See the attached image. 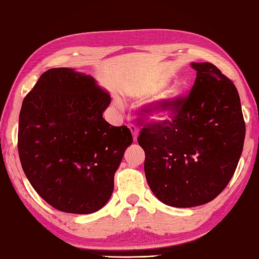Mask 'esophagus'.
Instances as JSON below:
<instances>
[{
  "instance_id": "34e87169",
  "label": "esophagus",
  "mask_w": 259,
  "mask_h": 259,
  "mask_svg": "<svg viewBox=\"0 0 259 259\" xmlns=\"http://www.w3.org/2000/svg\"><path fill=\"white\" fill-rule=\"evenodd\" d=\"M128 126H129V129L131 131V134H133L134 140L137 141V138H138V129H137L134 124H129Z\"/></svg>"
}]
</instances>
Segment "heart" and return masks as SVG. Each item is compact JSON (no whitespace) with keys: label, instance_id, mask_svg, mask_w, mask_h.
<instances>
[{"label":"heart","instance_id":"heart-1","mask_svg":"<svg viewBox=\"0 0 259 259\" xmlns=\"http://www.w3.org/2000/svg\"><path fill=\"white\" fill-rule=\"evenodd\" d=\"M165 85L166 82H160L158 85L146 90L145 92L141 94L144 98H148V96L157 93L153 99H151L150 105L148 106V109L146 110L145 113L146 118L149 122L161 123L167 119H169V116L174 112L177 103H179V101L184 94V86H182L180 84H175L173 86H170L169 89L161 91L160 93L159 91L163 89ZM158 92L159 94L158 93Z\"/></svg>","mask_w":259,"mask_h":259}]
</instances>
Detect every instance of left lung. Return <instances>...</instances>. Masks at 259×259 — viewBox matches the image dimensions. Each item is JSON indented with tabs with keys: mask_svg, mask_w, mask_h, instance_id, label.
Segmentation results:
<instances>
[{
	"mask_svg": "<svg viewBox=\"0 0 259 259\" xmlns=\"http://www.w3.org/2000/svg\"><path fill=\"white\" fill-rule=\"evenodd\" d=\"M193 88L171 120L141 129L145 174L150 190L166 205L192 207L219 195L237 168L246 126L239 94L211 63H192Z\"/></svg>",
	"mask_w": 259,
	"mask_h": 259,
	"instance_id": "1",
	"label": "left lung"
}]
</instances>
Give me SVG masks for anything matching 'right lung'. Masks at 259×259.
Returning a JSON list of instances; mask_svg holds the SVG:
<instances>
[{"mask_svg": "<svg viewBox=\"0 0 259 259\" xmlns=\"http://www.w3.org/2000/svg\"><path fill=\"white\" fill-rule=\"evenodd\" d=\"M111 96L73 68L45 72L19 115L18 150L35 192L66 213L90 214L108 203L133 135L103 119Z\"/></svg>", "mask_w": 259, "mask_h": 259, "instance_id": "1", "label": "right lung"}]
</instances>
